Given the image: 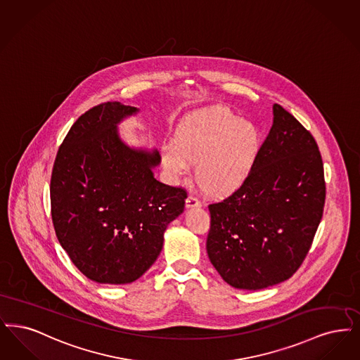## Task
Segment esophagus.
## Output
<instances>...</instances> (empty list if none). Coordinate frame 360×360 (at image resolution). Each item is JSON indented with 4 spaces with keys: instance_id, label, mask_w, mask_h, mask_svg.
Instances as JSON below:
<instances>
[{
    "instance_id": "esophagus-1",
    "label": "esophagus",
    "mask_w": 360,
    "mask_h": 360,
    "mask_svg": "<svg viewBox=\"0 0 360 360\" xmlns=\"http://www.w3.org/2000/svg\"><path fill=\"white\" fill-rule=\"evenodd\" d=\"M200 205H202V203L195 196H188L187 200H186L187 208H196V207H200Z\"/></svg>"
}]
</instances>
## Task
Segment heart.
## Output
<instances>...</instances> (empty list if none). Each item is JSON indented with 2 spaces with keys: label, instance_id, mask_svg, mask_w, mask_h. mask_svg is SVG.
Wrapping results in <instances>:
<instances>
[{
  "label": "heart",
  "instance_id": "heart-1",
  "mask_svg": "<svg viewBox=\"0 0 360 360\" xmlns=\"http://www.w3.org/2000/svg\"><path fill=\"white\" fill-rule=\"evenodd\" d=\"M259 150L257 126L229 108L212 106L181 120L173 134V146L164 150L162 158L176 174L196 165L198 184L208 196L221 199L243 186Z\"/></svg>",
  "mask_w": 360,
  "mask_h": 360
}]
</instances>
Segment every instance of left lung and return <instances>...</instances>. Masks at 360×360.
<instances>
[{"label":"left lung","mask_w":360,"mask_h":360,"mask_svg":"<svg viewBox=\"0 0 360 360\" xmlns=\"http://www.w3.org/2000/svg\"><path fill=\"white\" fill-rule=\"evenodd\" d=\"M243 186L208 205L207 252L221 278L258 290L290 278L311 249L326 202L312 134L280 105Z\"/></svg>","instance_id":"8db88e82"}]
</instances>
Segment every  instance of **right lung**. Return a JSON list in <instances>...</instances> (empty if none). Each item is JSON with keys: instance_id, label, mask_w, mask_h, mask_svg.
Wrapping results in <instances>:
<instances>
[{"instance_id": "1", "label": "right lung", "mask_w": 360, "mask_h": 360, "mask_svg": "<svg viewBox=\"0 0 360 360\" xmlns=\"http://www.w3.org/2000/svg\"><path fill=\"white\" fill-rule=\"evenodd\" d=\"M137 108L106 102L71 126L53 162L51 214L59 243L91 281L130 283L155 264L186 189L160 183L157 149H136L117 126Z\"/></svg>"}]
</instances>
